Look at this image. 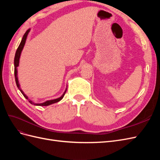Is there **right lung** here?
<instances>
[{
    "instance_id": "obj_1",
    "label": "right lung",
    "mask_w": 160,
    "mask_h": 160,
    "mask_svg": "<svg viewBox=\"0 0 160 160\" xmlns=\"http://www.w3.org/2000/svg\"><path fill=\"white\" fill-rule=\"evenodd\" d=\"M30 31V29H28L26 32L25 33V35H23V37L22 38V41L20 43V45H19L18 49H17V51H16V53H15V56H14V78H15V81H16V84H17V88H18V89L21 91V92L22 93V94L23 95V96L25 97V98L28 101V102H29L30 103H31L32 105H38V106H47V105H51L52 103H57V102H59V101H61L62 98H63V97L66 93V91H67V89L65 90V91L64 92V93L62 95V96H61L59 98H57V99H52V100H49V101H45V102L44 103H35L34 102H32V101L31 100H30L29 99H28V97L24 93V92L22 91V90L20 88V85H19L18 83V77H17V67L18 66V64H19V59H20V56H21V51L23 49L24 46H25V42H26V39H27V35L28 32H29Z\"/></svg>"
}]
</instances>
